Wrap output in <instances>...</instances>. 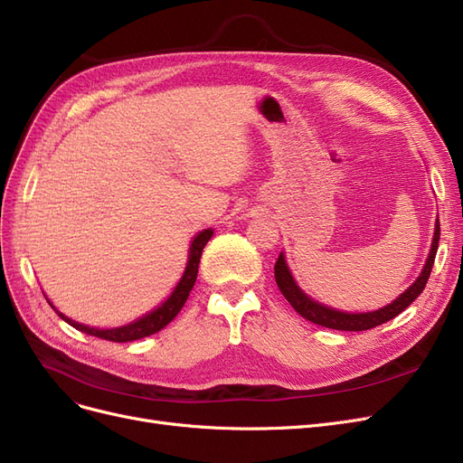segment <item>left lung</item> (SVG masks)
Wrapping results in <instances>:
<instances>
[{"label": "left lung", "instance_id": "8db88e82", "mask_svg": "<svg viewBox=\"0 0 463 463\" xmlns=\"http://www.w3.org/2000/svg\"><path fill=\"white\" fill-rule=\"evenodd\" d=\"M439 236H440V225L437 221L430 260H427L420 279L412 286H410L401 298H397L391 305L383 307V309H380V311H373V313H358V315L341 313V311L328 309V307H324V305L313 301L311 298H307L301 292V289L296 286L292 275H289L282 253L279 255V260L275 263V279H277V284H279V289L282 292V296L288 299L289 305L294 307L296 313L301 315L305 320L318 324V326H324V328H332V330H345V332L370 330V328L380 326V324L401 315L406 309V307L423 292V288H425L427 280H430L431 269H433V263H435V255H437V248H439Z\"/></svg>", "mask_w": 463, "mask_h": 463}]
</instances>
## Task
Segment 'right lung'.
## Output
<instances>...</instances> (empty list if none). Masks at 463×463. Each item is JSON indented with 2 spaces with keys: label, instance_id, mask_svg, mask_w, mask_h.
Instances as JSON below:
<instances>
[{
  "label": "right lung",
  "instance_id": "add662e5",
  "mask_svg": "<svg viewBox=\"0 0 463 463\" xmlns=\"http://www.w3.org/2000/svg\"><path fill=\"white\" fill-rule=\"evenodd\" d=\"M213 231H203L200 232L194 242L191 246V258H188V263H186V269H184V275L183 279L179 280L177 288L174 289V294H171L167 298L165 303H162V307H158L156 311H152L150 315L139 318L137 322H131L128 324V326H122V328H112V330H97V328H90V326H83V324H78L71 318H66L64 315H61L57 309V315L66 320L71 326H74L76 330L80 332H85L90 335H95V337H100V339H109V341H114V344H126V341H135V339H141V337H146V335H152L160 332L162 328H165L167 324L174 320L179 311L183 309V305L188 298V294H191V289L196 282V277H198V263H200V258H202V250L203 246L208 244V241L212 238ZM53 307V305H51Z\"/></svg>",
  "mask_w": 463,
  "mask_h": 463
}]
</instances>
